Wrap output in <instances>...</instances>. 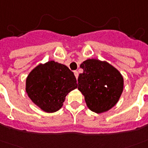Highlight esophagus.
Listing matches in <instances>:
<instances>
[{
    "label": "esophagus",
    "instance_id": "obj_1",
    "mask_svg": "<svg viewBox=\"0 0 148 148\" xmlns=\"http://www.w3.org/2000/svg\"><path fill=\"white\" fill-rule=\"evenodd\" d=\"M74 76H75V77H76V78H77V77H78V72L77 71H74Z\"/></svg>",
    "mask_w": 148,
    "mask_h": 148
}]
</instances>
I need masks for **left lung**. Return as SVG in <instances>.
I'll list each match as a JSON object with an SVG mask.
<instances>
[{"mask_svg":"<svg viewBox=\"0 0 148 148\" xmlns=\"http://www.w3.org/2000/svg\"><path fill=\"white\" fill-rule=\"evenodd\" d=\"M78 90L84 96L87 106L96 113L104 112L115 106L123 90V77L106 61L88 59L81 65Z\"/></svg>","mask_w":148,"mask_h":148,"instance_id":"obj_1","label":"left lung"}]
</instances>
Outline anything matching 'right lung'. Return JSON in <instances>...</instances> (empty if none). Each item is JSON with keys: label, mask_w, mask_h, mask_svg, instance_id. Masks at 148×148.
Returning a JSON list of instances; mask_svg holds the SVG:
<instances>
[{"label": "right lung", "mask_w": 148, "mask_h": 148, "mask_svg": "<svg viewBox=\"0 0 148 148\" xmlns=\"http://www.w3.org/2000/svg\"><path fill=\"white\" fill-rule=\"evenodd\" d=\"M77 88L74 73L53 60L36 66L26 78L28 96L46 112L58 111L66 95Z\"/></svg>", "instance_id": "obj_1"}]
</instances>
